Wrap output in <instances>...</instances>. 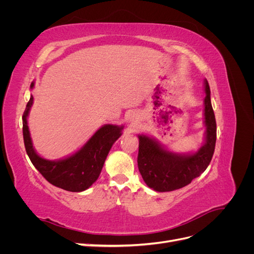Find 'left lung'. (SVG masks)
I'll list each match as a JSON object with an SVG mask.
<instances>
[{"label":"left lung","instance_id":"obj_1","mask_svg":"<svg viewBox=\"0 0 254 254\" xmlns=\"http://www.w3.org/2000/svg\"><path fill=\"white\" fill-rule=\"evenodd\" d=\"M204 144L194 153L167 150L157 140L139 134L137 166L147 186L157 191H171L188 186L209 166L216 143V121L211 104V91L204 80Z\"/></svg>","mask_w":254,"mask_h":254}]
</instances>
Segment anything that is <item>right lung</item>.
Wrapping results in <instances>:
<instances>
[{"label": "right lung", "instance_id": "obj_1", "mask_svg": "<svg viewBox=\"0 0 254 254\" xmlns=\"http://www.w3.org/2000/svg\"><path fill=\"white\" fill-rule=\"evenodd\" d=\"M34 86L35 82H32L30 89ZM33 102L32 95L22 117L23 139L32 163L45 179L57 188L68 191H82L89 189L97 180L112 145L122 135L124 127L112 124L104 125L72 156L55 161L47 160L36 152L29 133L27 117Z\"/></svg>", "mask_w": 254, "mask_h": 254}]
</instances>
